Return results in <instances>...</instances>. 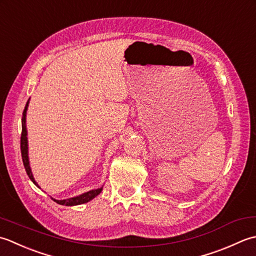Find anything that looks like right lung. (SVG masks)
Masks as SVG:
<instances>
[{"instance_id":"1","label":"right lung","mask_w":256,"mask_h":256,"mask_svg":"<svg viewBox=\"0 0 256 256\" xmlns=\"http://www.w3.org/2000/svg\"><path fill=\"white\" fill-rule=\"evenodd\" d=\"M28 102L30 99L26 102V106L24 108V112H23V117H22V134H20V154H22V159H23V164H24V168L26 170V174H28V178L33 181V184L35 186H38L40 188V186L38 184V182L35 181L33 174H32V170H30V161H28V130H26V110H28ZM102 190V188H99V189L96 190H90L88 192H85V194H82L80 196H77L74 198H70V199H65V200H56L53 199L56 203H58V204L62 206H78V204H82V203H86L88 201L92 200L94 198L97 196L99 194H100Z\"/></svg>"}]
</instances>
